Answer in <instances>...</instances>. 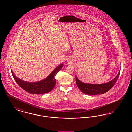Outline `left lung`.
I'll list each match as a JSON object with an SVG mask.
<instances>
[{"instance_id": "obj_1", "label": "left lung", "mask_w": 132, "mask_h": 132, "mask_svg": "<svg viewBox=\"0 0 132 132\" xmlns=\"http://www.w3.org/2000/svg\"><path fill=\"white\" fill-rule=\"evenodd\" d=\"M120 73L119 71L117 75L112 81L105 84H90L84 83L80 81L77 78V76H75L76 82L77 87L85 94L89 95L103 94L110 90L114 86L119 78Z\"/></svg>"}]
</instances>
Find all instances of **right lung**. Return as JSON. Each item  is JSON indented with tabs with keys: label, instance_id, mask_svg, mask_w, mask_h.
Instances as JSON below:
<instances>
[{
	"label": "right lung",
	"instance_id": "1",
	"mask_svg": "<svg viewBox=\"0 0 132 132\" xmlns=\"http://www.w3.org/2000/svg\"><path fill=\"white\" fill-rule=\"evenodd\" d=\"M63 64H60L45 79L39 82H29L19 79L14 75L12 71V74L15 81L19 86L30 94H43L50 92L55 86V76L58 72L63 67Z\"/></svg>",
	"mask_w": 132,
	"mask_h": 132
}]
</instances>
